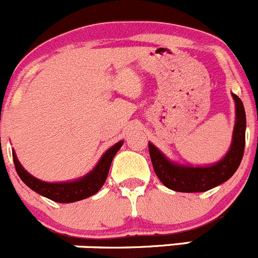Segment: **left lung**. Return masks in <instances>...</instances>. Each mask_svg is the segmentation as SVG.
<instances>
[{
  "mask_svg": "<svg viewBox=\"0 0 258 258\" xmlns=\"http://www.w3.org/2000/svg\"><path fill=\"white\" fill-rule=\"evenodd\" d=\"M236 103V123L231 148L219 162L205 167L183 165L168 159L155 145L149 143L153 168L160 182L175 192H206L228 180L241 164L246 143V113L241 99L232 94Z\"/></svg>",
  "mask_w": 258,
  "mask_h": 258,
  "instance_id": "left-lung-1",
  "label": "left lung"
}]
</instances>
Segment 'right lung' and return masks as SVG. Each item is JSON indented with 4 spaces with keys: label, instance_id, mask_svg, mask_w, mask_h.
<instances>
[{
    "label": "right lung",
    "instance_id": "right-lung-1",
    "mask_svg": "<svg viewBox=\"0 0 258 258\" xmlns=\"http://www.w3.org/2000/svg\"><path fill=\"white\" fill-rule=\"evenodd\" d=\"M123 143V140H120V142L114 144L111 148H109L90 173L84 175L83 178L71 180V182L48 183L37 179L34 175L30 174L29 172H26L25 168L20 164L15 152H12V157H14V163L17 174H19V177L21 178V180L27 187L31 188L32 190H35L39 195L43 196V197L53 201V202L71 203L85 200V198L99 192V189L103 187V184L106 180V177H108L111 160H113L118 150L121 148Z\"/></svg>",
    "mask_w": 258,
    "mask_h": 258
}]
</instances>
